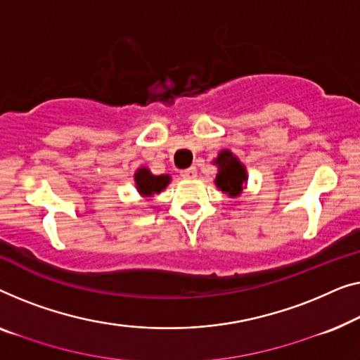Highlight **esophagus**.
<instances>
[{
  "instance_id": "1",
  "label": "esophagus",
  "mask_w": 360,
  "mask_h": 360,
  "mask_svg": "<svg viewBox=\"0 0 360 360\" xmlns=\"http://www.w3.org/2000/svg\"><path fill=\"white\" fill-rule=\"evenodd\" d=\"M181 176L184 179H194L195 176H197V169L194 168V166H191V168H187V169H182L181 171Z\"/></svg>"
}]
</instances>
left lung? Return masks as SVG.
I'll use <instances>...</instances> for the list:
<instances>
[{"label":"left lung","instance_id":"left-lung-1","mask_svg":"<svg viewBox=\"0 0 360 360\" xmlns=\"http://www.w3.org/2000/svg\"><path fill=\"white\" fill-rule=\"evenodd\" d=\"M212 165L217 166L215 186L231 199L240 195L248 184L246 166L240 158L230 150H221Z\"/></svg>","mask_w":360,"mask_h":360}]
</instances>
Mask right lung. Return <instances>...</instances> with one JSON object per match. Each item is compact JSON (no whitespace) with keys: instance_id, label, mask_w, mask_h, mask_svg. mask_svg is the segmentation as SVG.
Wrapping results in <instances>:
<instances>
[{"instance_id":"add662e5","label":"right lung","mask_w":360,"mask_h":360,"mask_svg":"<svg viewBox=\"0 0 360 360\" xmlns=\"http://www.w3.org/2000/svg\"><path fill=\"white\" fill-rule=\"evenodd\" d=\"M134 181H135L136 192H139L143 199H150V197L160 194L161 191L166 189V186L171 182V176L169 174L155 176L148 168L140 166V168L135 171Z\"/></svg>"}]
</instances>
